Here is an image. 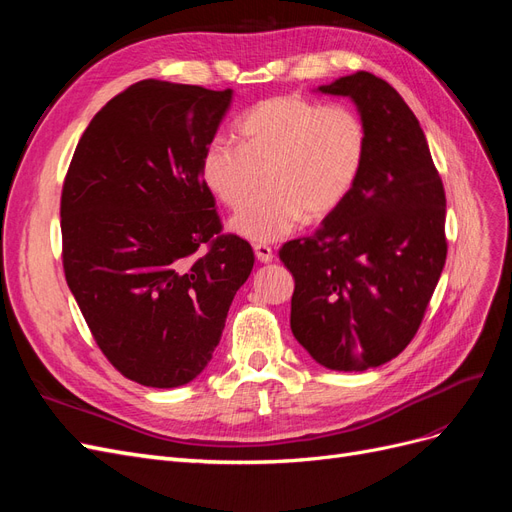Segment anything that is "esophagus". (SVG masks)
Listing matches in <instances>:
<instances>
[{
  "label": "esophagus",
  "mask_w": 512,
  "mask_h": 512,
  "mask_svg": "<svg viewBox=\"0 0 512 512\" xmlns=\"http://www.w3.org/2000/svg\"><path fill=\"white\" fill-rule=\"evenodd\" d=\"M254 254H256V258H258L260 262H271V260L275 258L273 250H271L269 245H265V243H256V245H254Z\"/></svg>",
  "instance_id": "esophagus-1"
}]
</instances>
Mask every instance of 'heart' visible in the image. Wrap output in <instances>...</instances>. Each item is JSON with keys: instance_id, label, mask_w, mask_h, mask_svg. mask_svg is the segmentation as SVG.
I'll return each instance as SVG.
<instances>
[{"instance_id": "b5f03b06", "label": "heart", "mask_w": 512, "mask_h": 512, "mask_svg": "<svg viewBox=\"0 0 512 512\" xmlns=\"http://www.w3.org/2000/svg\"><path fill=\"white\" fill-rule=\"evenodd\" d=\"M239 145L213 138L200 158L207 190L239 209L266 175L268 188L230 222L256 243L277 241L305 218H324L344 203L367 156L363 119L342 104L294 96L254 104L237 126Z\"/></svg>"}]
</instances>
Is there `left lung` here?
Masks as SVG:
<instances>
[{
	"mask_svg": "<svg viewBox=\"0 0 512 512\" xmlns=\"http://www.w3.org/2000/svg\"><path fill=\"white\" fill-rule=\"evenodd\" d=\"M316 94L354 102L367 156L316 235L280 250L294 277L290 329L322 367L365 371L421 327L446 262V198L421 123L389 83L361 70Z\"/></svg>",
	"mask_w": 512,
	"mask_h": 512,
	"instance_id": "8db88e82",
	"label": "left lung"
}]
</instances>
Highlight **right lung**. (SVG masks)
<instances>
[{"mask_svg":"<svg viewBox=\"0 0 512 512\" xmlns=\"http://www.w3.org/2000/svg\"><path fill=\"white\" fill-rule=\"evenodd\" d=\"M230 102L232 89L130 85L91 119L61 192L70 292L106 359L153 389L207 367L254 267L200 177Z\"/></svg>","mask_w":512,"mask_h":512,"instance_id":"1","label":"right lung"}]
</instances>
